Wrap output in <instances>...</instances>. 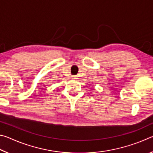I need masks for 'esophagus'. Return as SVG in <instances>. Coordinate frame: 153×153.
Listing matches in <instances>:
<instances>
[{"label":"esophagus","instance_id":"34e87169","mask_svg":"<svg viewBox=\"0 0 153 153\" xmlns=\"http://www.w3.org/2000/svg\"><path fill=\"white\" fill-rule=\"evenodd\" d=\"M71 78H72V79H77V77L74 76L71 77Z\"/></svg>","mask_w":153,"mask_h":153}]
</instances>
